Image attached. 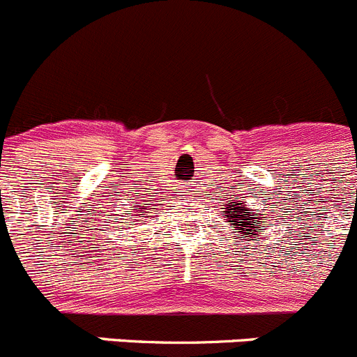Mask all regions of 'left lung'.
Instances as JSON below:
<instances>
[{"mask_svg":"<svg viewBox=\"0 0 357 357\" xmlns=\"http://www.w3.org/2000/svg\"><path fill=\"white\" fill-rule=\"evenodd\" d=\"M222 217L226 222H229L231 227H234V233H240L243 240H245V234L249 236L259 234V227H265L266 218H268L265 213H256L255 210H249L243 199L236 202H227Z\"/></svg>","mask_w":357,"mask_h":357,"instance_id":"left-lung-1","label":"left lung"}]
</instances>
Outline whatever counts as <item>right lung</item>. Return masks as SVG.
Returning a JSON list of instances; mask_svg holds the SVG:
<instances>
[{
  "instance_id": "right-lung-1",
  "label": "right lung",
  "mask_w": 357,
  "mask_h": 357,
  "mask_svg": "<svg viewBox=\"0 0 357 357\" xmlns=\"http://www.w3.org/2000/svg\"><path fill=\"white\" fill-rule=\"evenodd\" d=\"M146 210H147V206H142V208L137 206V211H135V218L139 217V215H144V213H146Z\"/></svg>"
}]
</instances>
